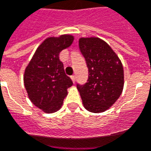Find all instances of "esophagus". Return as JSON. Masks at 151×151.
I'll return each instance as SVG.
<instances>
[{
  "mask_svg": "<svg viewBox=\"0 0 151 151\" xmlns=\"http://www.w3.org/2000/svg\"><path fill=\"white\" fill-rule=\"evenodd\" d=\"M71 79H72V81L73 82V83H75V81H76V76H75V75L71 76Z\"/></svg>",
  "mask_w": 151,
  "mask_h": 151,
  "instance_id": "1",
  "label": "esophagus"
}]
</instances>
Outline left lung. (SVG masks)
Listing matches in <instances>:
<instances>
[{"instance_id": "obj_1", "label": "left lung", "mask_w": 151, "mask_h": 151, "mask_svg": "<svg viewBox=\"0 0 151 151\" xmlns=\"http://www.w3.org/2000/svg\"><path fill=\"white\" fill-rule=\"evenodd\" d=\"M78 45L88 68V79L84 85L77 84V88L87 110L103 112L122 93V63L109 45L99 38H80Z\"/></svg>"}]
</instances>
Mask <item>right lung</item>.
Here are the masks:
<instances>
[{
	"label": "right lung",
	"mask_w": 151,
	"mask_h": 151,
	"mask_svg": "<svg viewBox=\"0 0 151 151\" xmlns=\"http://www.w3.org/2000/svg\"><path fill=\"white\" fill-rule=\"evenodd\" d=\"M73 40L70 35L47 38L37 48L24 70V88L29 98L46 113L61 108L67 89L73 85L59 60V53L71 45Z\"/></svg>",
	"instance_id": "add662e5"
}]
</instances>
